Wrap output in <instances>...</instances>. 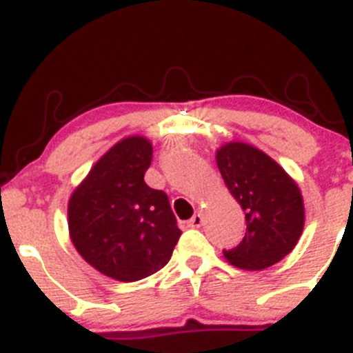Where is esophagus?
Wrapping results in <instances>:
<instances>
[{
  "label": "esophagus",
  "instance_id": "34e87169",
  "mask_svg": "<svg viewBox=\"0 0 353 353\" xmlns=\"http://www.w3.org/2000/svg\"><path fill=\"white\" fill-rule=\"evenodd\" d=\"M201 223H203L201 213H194V215L188 220V227H191V229H198V227H201Z\"/></svg>",
  "mask_w": 353,
  "mask_h": 353
}]
</instances>
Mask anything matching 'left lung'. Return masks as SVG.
I'll use <instances>...</instances> for the list:
<instances>
[{"label": "left lung", "mask_w": 353, "mask_h": 353, "mask_svg": "<svg viewBox=\"0 0 353 353\" xmlns=\"http://www.w3.org/2000/svg\"><path fill=\"white\" fill-rule=\"evenodd\" d=\"M215 159L248 223L241 244L223 256L249 272L275 265L292 252L304 230V199L297 183L272 157L243 141L222 145Z\"/></svg>", "instance_id": "obj_1"}]
</instances>
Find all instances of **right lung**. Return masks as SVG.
I'll return each mask as SVG.
<instances>
[{
  "instance_id": "right-lung-1",
  "label": "right lung",
  "mask_w": 353,
  "mask_h": 353,
  "mask_svg": "<svg viewBox=\"0 0 353 353\" xmlns=\"http://www.w3.org/2000/svg\"><path fill=\"white\" fill-rule=\"evenodd\" d=\"M152 154L145 137L123 138L94 163L68 201V229L78 254L119 282L162 270L181 237L167 194L143 179Z\"/></svg>"
}]
</instances>
